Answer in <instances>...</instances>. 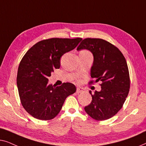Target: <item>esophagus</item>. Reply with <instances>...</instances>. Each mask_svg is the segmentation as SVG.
<instances>
[{
	"label": "esophagus",
	"instance_id": "obj_1",
	"mask_svg": "<svg viewBox=\"0 0 146 146\" xmlns=\"http://www.w3.org/2000/svg\"><path fill=\"white\" fill-rule=\"evenodd\" d=\"M82 92H83V88H80V87L77 88V89H76V92H77L78 94Z\"/></svg>",
	"mask_w": 146,
	"mask_h": 146
}]
</instances>
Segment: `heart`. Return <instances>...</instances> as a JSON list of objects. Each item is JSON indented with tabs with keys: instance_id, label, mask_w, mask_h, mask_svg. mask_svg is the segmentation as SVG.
<instances>
[{
	"instance_id": "1",
	"label": "heart",
	"mask_w": 146,
	"mask_h": 146,
	"mask_svg": "<svg viewBox=\"0 0 146 146\" xmlns=\"http://www.w3.org/2000/svg\"><path fill=\"white\" fill-rule=\"evenodd\" d=\"M80 52H88L86 50H82L80 51Z\"/></svg>"
}]
</instances>
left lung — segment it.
I'll list each match as a JSON object with an SVG mask.
<instances>
[{
	"label": "left lung",
	"instance_id": "1",
	"mask_svg": "<svg viewBox=\"0 0 146 146\" xmlns=\"http://www.w3.org/2000/svg\"><path fill=\"white\" fill-rule=\"evenodd\" d=\"M83 49L93 54L91 77L95 82H102L100 91H89L92 100L84 110L93 119L105 120L118 112L128 95L130 81L126 60L117 47L103 39H84L77 50Z\"/></svg>",
	"mask_w": 146,
	"mask_h": 146
}]
</instances>
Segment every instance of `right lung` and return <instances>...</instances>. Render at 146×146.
<instances>
[{
  "instance_id": "right-lung-1",
  "label": "right lung",
  "mask_w": 146,
  "mask_h": 146,
  "mask_svg": "<svg viewBox=\"0 0 146 146\" xmlns=\"http://www.w3.org/2000/svg\"><path fill=\"white\" fill-rule=\"evenodd\" d=\"M80 38L44 40L35 44L25 54L18 69L17 84L21 104L28 113L40 120L56 116L65 100L76 90L72 83L60 86L48 84V77L60 67V58L72 50Z\"/></svg>"
}]
</instances>
